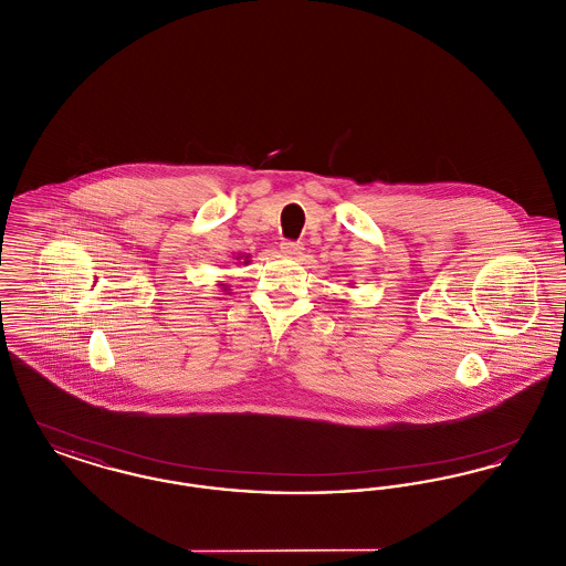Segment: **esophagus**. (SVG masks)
Returning a JSON list of instances; mask_svg holds the SVG:
<instances>
[{
	"mask_svg": "<svg viewBox=\"0 0 566 566\" xmlns=\"http://www.w3.org/2000/svg\"><path fill=\"white\" fill-rule=\"evenodd\" d=\"M280 250H282L286 256H301V252H303V243L282 242L280 243Z\"/></svg>",
	"mask_w": 566,
	"mask_h": 566,
	"instance_id": "34e87169",
	"label": "esophagus"
}]
</instances>
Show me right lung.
Masks as SVG:
<instances>
[{"label": "right lung", "instance_id": "right-lung-1", "mask_svg": "<svg viewBox=\"0 0 566 566\" xmlns=\"http://www.w3.org/2000/svg\"><path fill=\"white\" fill-rule=\"evenodd\" d=\"M238 259H242V256H238ZM243 263H248V256H245V261Z\"/></svg>", "mask_w": 566, "mask_h": 566}]
</instances>
